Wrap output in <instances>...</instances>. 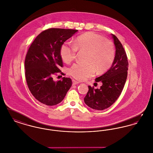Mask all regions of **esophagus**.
I'll return each mask as SVG.
<instances>
[{"instance_id": "obj_1", "label": "esophagus", "mask_w": 153, "mask_h": 153, "mask_svg": "<svg viewBox=\"0 0 153 153\" xmlns=\"http://www.w3.org/2000/svg\"><path fill=\"white\" fill-rule=\"evenodd\" d=\"M72 82H73V85H77V84H79L80 82L76 81V80H72Z\"/></svg>"}]
</instances>
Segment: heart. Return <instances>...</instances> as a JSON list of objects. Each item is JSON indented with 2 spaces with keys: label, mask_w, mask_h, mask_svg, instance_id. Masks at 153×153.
Listing matches in <instances>:
<instances>
[{
  "label": "heart",
  "mask_w": 153,
  "mask_h": 153,
  "mask_svg": "<svg viewBox=\"0 0 153 153\" xmlns=\"http://www.w3.org/2000/svg\"><path fill=\"white\" fill-rule=\"evenodd\" d=\"M77 50L88 51V64L76 63L69 70L70 74L78 80H85L92 76L95 72L94 65L99 72L107 69L115 58V49L112 44L101 36L92 32L78 36L74 44L69 42L63 44L60 49L62 60L66 63L72 61Z\"/></svg>",
  "instance_id": "b5f03b06"
}]
</instances>
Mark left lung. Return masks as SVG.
<instances>
[{"mask_svg":"<svg viewBox=\"0 0 153 153\" xmlns=\"http://www.w3.org/2000/svg\"><path fill=\"white\" fill-rule=\"evenodd\" d=\"M115 46V56L108 71L96 78L95 82H101L99 89L88 86L89 91L84 97L85 103L92 109L103 110L112 105L119 97L127 77L128 62L126 53L118 38L111 34Z\"/></svg>","mask_w":153,"mask_h":153,"instance_id":"1","label":"left lung"}]
</instances>
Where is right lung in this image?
<instances>
[{
	"label": "right lung",
	"mask_w": 153,
	"mask_h": 153,
	"mask_svg": "<svg viewBox=\"0 0 153 153\" xmlns=\"http://www.w3.org/2000/svg\"><path fill=\"white\" fill-rule=\"evenodd\" d=\"M77 31L56 28L46 30L30 46L25 61L26 79L31 94L45 105L52 106L61 102L72 86L70 78L62 77V80L54 81L53 77L61 72V46Z\"/></svg>",
	"instance_id": "add662e5"
}]
</instances>
